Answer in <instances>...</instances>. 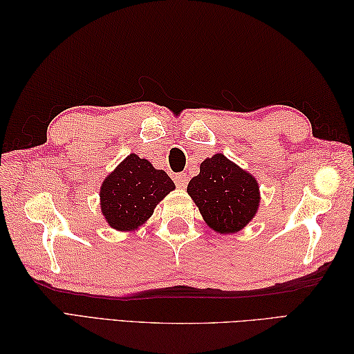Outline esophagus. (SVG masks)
<instances>
[{"label":"esophagus","instance_id":"34e87169","mask_svg":"<svg viewBox=\"0 0 354 354\" xmlns=\"http://www.w3.org/2000/svg\"><path fill=\"white\" fill-rule=\"evenodd\" d=\"M175 183L179 189H185L187 184H189V176H187L185 173H178V175L175 176Z\"/></svg>","mask_w":354,"mask_h":354}]
</instances>
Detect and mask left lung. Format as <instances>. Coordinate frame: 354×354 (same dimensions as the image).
<instances>
[{"label": "left lung", "mask_w": 354, "mask_h": 354, "mask_svg": "<svg viewBox=\"0 0 354 354\" xmlns=\"http://www.w3.org/2000/svg\"><path fill=\"white\" fill-rule=\"evenodd\" d=\"M209 228L221 234L243 230L260 204L259 183L222 153L201 162L198 176L187 187Z\"/></svg>", "instance_id": "1"}]
</instances>
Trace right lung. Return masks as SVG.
<instances>
[{
    "label": "right lung",
    "mask_w": 354,
    "mask_h": 354,
    "mask_svg": "<svg viewBox=\"0 0 354 354\" xmlns=\"http://www.w3.org/2000/svg\"><path fill=\"white\" fill-rule=\"evenodd\" d=\"M171 190L175 184L167 173L131 153L104 178L100 187L102 213L111 228L133 231L146 223Z\"/></svg>",
    "instance_id": "right-lung-1"
}]
</instances>
